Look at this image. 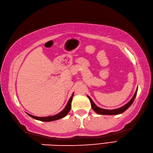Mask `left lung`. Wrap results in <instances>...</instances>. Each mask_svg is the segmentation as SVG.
Wrapping results in <instances>:
<instances>
[{
  "instance_id": "1",
  "label": "left lung",
  "mask_w": 153,
  "mask_h": 153,
  "mask_svg": "<svg viewBox=\"0 0 153 153\" xmlns=\"http://www.w3.org/2000/svg\"><path fill=\"white\" fill-rule=\"evenodd\" d=\"M137 91H138V88L136 89L134 95L133 96L132 98L131 99V100L130 101H129L128 103H127L126 105H124V106H123L122 107L117 108V109H114V110H107V109L101 108L97 106H96V105L94 104V103L93 102L92 99L88 96V97L89 98L90 101H91V106H92V109L97 113V114H103V115H116V114H121V113H123V112L126 111L129 107L131 106V105L132 104V103L134 102V100L135 97L136 96V94H137Z\"/></svg>"
}]
</instances>
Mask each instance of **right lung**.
I'll use <instances>...</instances> for the list:
<instances>
[{
  "label": "right lung",
  "instance_id": "1",
  "mask_svg": "<svg viewBox=\"0 0 153 153\" xmlns=\"http://www.w3.org/2000/svg\"><path fill=\"white\" fill-rule=\"evenodd\" d=\"M73 96H74V94H72V96H71V97L70 98L68 102L67 105H66V106L64 110L62 111V112H61L60 113H59L58 114H56V115L53 116H48V117H36V116H32V115H30L29 114H28L30 116L33 117V119H36V120H39V121H55V120L62 118V117H64L65 116L67 115V114L70 111V108H71V102H72V100Z\"/></svg>",
  "mask_w": 153,
  "mask_h": 153
}]
</instances>
